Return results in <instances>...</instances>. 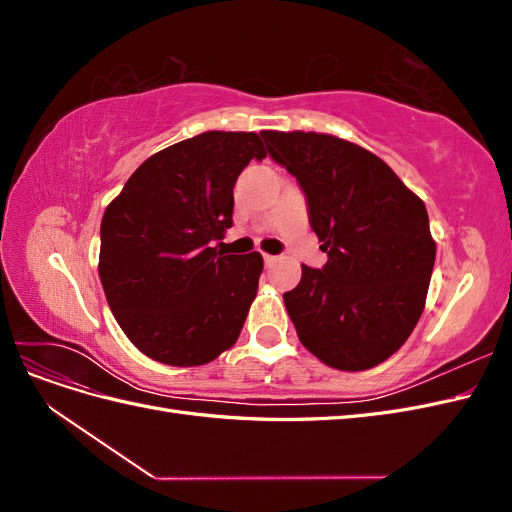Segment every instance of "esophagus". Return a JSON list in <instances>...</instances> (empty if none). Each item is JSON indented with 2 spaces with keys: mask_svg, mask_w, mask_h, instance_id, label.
<instances>
[{
  "mask_svg": "<svg viewBox=\"0 0 512 512\" xmlns=\"http://www.w3.org/2000/svg\"><path fill=\"white\" fill-rule=\"evenodd\" d=\"M277 260V256H271V254H265V265H273V262Z\"/></svg>",
  "mask_w": 512,
  "mask_h": 512,
  "instance_id": "esophagus-1",
  "label": "esophagus"
}]
</instances>
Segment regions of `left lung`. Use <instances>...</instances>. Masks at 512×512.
Instances as JSON below:
<instances>
[{"label": "left lung", "instance_id": "obj_1", "mask_svg": "<svg viewBox=\"0 0 512 512\" xmlns=\"http://www.w3.org/2000/svg\"><path fill=\"white\" fill-rule=\"evenodd\" d=\"M275 162L297 177L327 265L303 267L284 294L301 344L324 365L363 371L414 331L436 260L427 209L393 168L344 138L260 132Z\"/></svg>", "mask_w": 512, "mask_h": 512}]
</instances>
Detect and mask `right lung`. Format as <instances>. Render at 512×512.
Instances as JSON below:
<instances>
[{
	"label": "right lung",
	"instance_id": "obj_1",
	"mask_svg": "<svg viewBox=\"0 0 512 512\" xmlns=\"http://www.w3.org/2000/svg\"><path fill=\"white\" fill-rule=\"evenodd\" d=\"M265 156L256 132H203L153 153L108 203L98 273L121 331L149 359L196 367L235 346L262 256L213 243L232 226L241 170Z\"/></svg>",
	"mask_w": 512,
	"mask_h": 512
}]
</instances>
